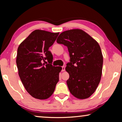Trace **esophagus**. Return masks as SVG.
<instances>
[{
	"instance_id": "obj_1",
	"label": "esophagus",
	"mask_w": 122,
	"mask_h": 122,
	"mask_svg": "<svg viewBox=\"0 0 122 122\" xmlns=\"http://www.w3.org/2000/svg\"><path fill=\"white\" fill-rule=\"evenodd\" d=\"M65 71V67L63 66V67H62V71Z\"/></svg>"
}]
</instances>
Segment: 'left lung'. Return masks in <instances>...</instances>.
Returning <instances> with one entry per match:
<instances>
[{"mask_svg": "<svg viewBox=\"0 0 122 122\" xmlns=\"http://www.w3.org/2000/svg\"><path fill=\"white\" fill-rule=\"evenodd\" d=\"M58 44L68 47L71 62L66 71L69 78L67 84L70 92L78 99L89 98L101 81L103 55L98 43L81 29L66 30L59 35Z\"/></svg>", "mask_w": 122, "mask_h": 122, "instance_id": "1", "label": "left lung"}]
</instances>
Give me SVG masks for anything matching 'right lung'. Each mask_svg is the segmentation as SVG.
Returning a JSON list of instances; mask_svg holds the SVG:
<instances>
[{
    "mask_svg": "<svg viewBox=\"0 0 122 122\" xmlns=\"http://www.w3.org/2000/svg\"><path fill=\"white\" fill-rule=\"evenodd\" d=\"M59 34V32L36 30L18 48L16 63L18 74L27 92L35 98H48L59 80L62 67L51 65L52 54L48 50Z\"/></svg>",
    "mask_w": 122,
    "mask_h": 122,
    "instance_id": "add662e5",
    "label": "right lung"
}]
</instances>
